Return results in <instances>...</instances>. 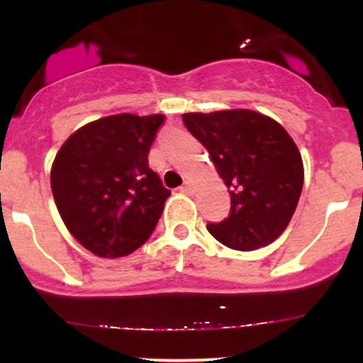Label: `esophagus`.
<instances>
[{"label":"esophagus","mask_w":363,"mask_h":363,"mask_svg":"<svg viewBox=\"0 0 363 363\" xmlns=\"http://www.w3.org/2000/svg\"><path fill=\"white\" fill-rule=\"evenodd\" d=\"M181 191H184V193L191 194V193H193V184H191L189 181L184 182V184H182V187H181Z\"/></svg>","instance_id":"1"}]
</instances>
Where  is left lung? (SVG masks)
<instances>
[{
  "mask_svg": "<svg viewBox=\"0 0 363 363\" xmlns=\"http://www.w3.org/2000/svg\"><path fill=\"white\" fill-rule=\"evenodd\" d=\"M230 193V215L208 223L218 242L254 251L283 234L303 184L301 152L281 124L249 109L182 114Z\"/></svg>",
  "mask_w": 363,
  "mask_h": 363,
  "instance_id": "8db88e82",
  "label": "left lung"
}]
</instances>
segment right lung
I'll return each instance as SVG.
<instances>
[{
    "label": "right lung",
    "mask_w": 363,
    "mask_h": 363,
    "mask_svg": "<svg viewBox=\"0 0 363 363\" xmlns=\"http://www.w3.org/2000/svg\"><path fill=\"white\" fill-rule=\"evenodd\" d=\"M164 114H116L85 124L62 143L51 189L66 228L101 257H123L157 227L170 191L148 167Z\"/></svg>",
    "instance_id": "obj_1"
}]
</instances>
